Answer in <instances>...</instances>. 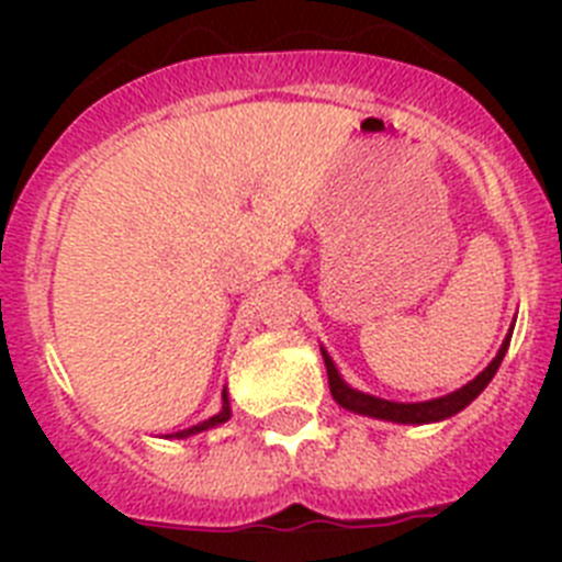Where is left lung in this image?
<instances>
[{
	"label": "left lung",
	"instance_id": "1",
	"mask_svg": "<svg viewBox=\"0 0 562 562\" xmlns=\"http://www.w3.org/2000/svg\"><path fill=\"white\" fill-rule=\"evenodd\" d=\"M509 337H513V329H509V335H506L504 342H501L495 360L490 362V366L475 376V380L461 385V389L453 391V394L439 396V400H428V402H391V400H380V396L362 394V391L346 385V380L337 374L331 357L326 355L324 349L321 351H324L326 374H329V391L331 396H335L337 405H342L346 411H355V414L374 416V419L400 422V425H428V422H441V419H448V416L459 414V411H464L467 405H470V402H473L475 396L490 385V380H493L495 371H498L501 360H504L506 349H509Z\"/></svg>",
	"mask_w": 562,
	"mask_h": 562
}]
</instances>
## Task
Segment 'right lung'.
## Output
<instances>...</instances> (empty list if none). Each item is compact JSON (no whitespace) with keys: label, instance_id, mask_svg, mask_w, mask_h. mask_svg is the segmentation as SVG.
Wrapping results in <instances>:
<instances>
[{"label":"right lung","instance_id":"1","mask_svg":"<svg viewBox=\"0 0 562 562\" xmlns=\"http://www.w3.org/2000/svg\"><path fill=\"white\" fill-rule=\"evenodd\" d=\"M231 419V400H227V389L222 391V411L216 416H211V419L200 422V425H193V428H186V430H177V434H171V439H186V436H193V434H202V430L207 428H216V425H222V422Z\"/></svg>","mask_w":562,"mask_h":562}]
</instances>
